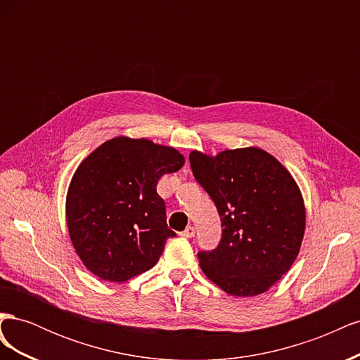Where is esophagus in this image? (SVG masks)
<instances>
[{"label": "esophagus", "instance_id": "1", "mask_svg": "<svg viewBox=\"0 0 360 360\" xmlns=\"http://www.w3.org/2000/svg\"><path fill=\"white\" fill-rule=\"evenodd\" d=\"M181 237H184V238H191V237H193L195 236V228L193 226H188L186 230L184 231H181V234H180Z\"/></svg>", "mask_w": 360, "mask_h": 360}]
</instances>
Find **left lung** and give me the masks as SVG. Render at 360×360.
Returning <instances> with one entry per match:
<instances>
[{"label":"left lung","mask_w":360,"mask_h":360,"mask_svg":"<svg viewBox=\"0 0 360 360\" xmlns=\"http://www.w3.org/2000/svg\"><path fill=\"white\" fill-rule=\"evenodd\" d=\"M193 177L221 216L222 236L200 250V266L231 296H257L285 275L304 233V205L290 172L255 147L216 158L189 155Z\"/></svg>","instance_id":"obj_1"}]
</instances>
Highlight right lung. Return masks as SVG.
<instances>
[{
    "label": "right lung",
    "mask_w": 360,
    "mask_h": 360,
    "mask_svg": "<svg viewBox=\"0 0 360 360\" xmlns=\"http://www.w3.org/2000/svg\"><path fill=\"white\" fill-rule=\"evenodd\" d=\"M183 163L177 150L124 136L106 141L81 163L66 213L76 254L91 274L124 282L158 263L176 233L168 228L156 186Z\"/></svg>",
    "instance_id": "right-lung-1"
}]
</instances>
